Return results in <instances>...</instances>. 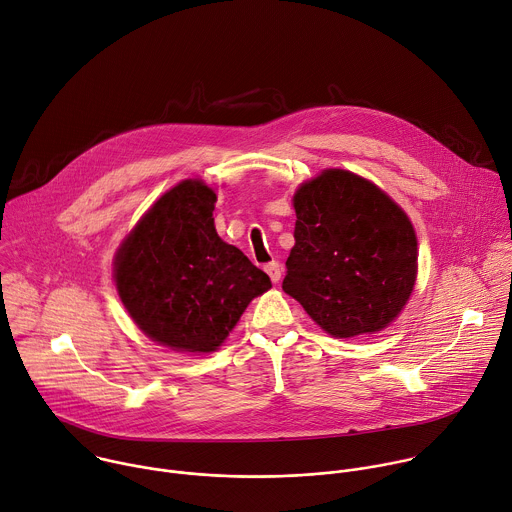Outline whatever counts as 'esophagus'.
Segmentation results:
<instances>
[{
	"label": "esophagus",
	"mask_w": 512,
	"mask_h": 512,
	"mask_svg": "<svg viewBox=\"0 0 512 512\" xmlns=\"http://www.w3.org/2000/svg\"><path fill=\"white\" fill-rule=\"evenodd\" d=\"M265 271H267V275L271 277V281H273V283H277V281L281 279V265H279L277 261L267 263V265H265Z\"/></svg>",
	"instance_id": "esophagus-1"
}]
</instances>
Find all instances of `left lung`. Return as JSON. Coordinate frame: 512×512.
<instances>
[{
    "mask_svg": "<svg viewBox=\"0 0 512 512\" xmlns=\"http://www.w3.org/2000/svg\"><path fill=\"white\" fill-rule=\"evenodd\" d=\"M295 245L283 291L333 337L374 333L404 309L418 241L408 215L374 183L327 168L293 195Z\"/></svg>",
    "mask_w": 512,
    "mask_h": 512,
    "instance_id": "1",
    "label": "left lung"
}]
</instances>
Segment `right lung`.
<instances>
[{
  "instance_id": "1",
  "label": "right lung",
  "mask_w": 512,
  "mask_h": 512,
  "mask_svg": "<svg viewBox=\"0 0 512 512\" xmlns=\"http://www.w3.org/2000/svg\"><path fill=\"white\" fill-rule=\"evenodd\" d=\"M217 195L203 181L164 193L114 257L118 295L144 335L170 350H219L271 279L215 231Z\"/></svg>"
}]
</instances>
